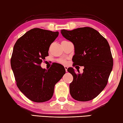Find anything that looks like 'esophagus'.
Masks as SVG:
<instances>
[{"label":"esophagus","instance_id":"1","mask_svg":"<svg viewBox=\"0 0 123 123\" xmlns=\"http://www.w3.org/2000/svg\"><path fill=\"white\" fill-rule=\"evenodd\" d=\"M65 68L66 71V72H67V69H68V67H67V66H65Z\"/></svg>","mask_w":123,"mask_h":123}]
</instances>
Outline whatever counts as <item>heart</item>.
<instances>
[{
	"label": "heart",
	"mask_w": 123,
	"mask_h": 123,
	"mask_svg": "<svg viewBox=\"0 0 123 123\" xmlns=\"http://www.w3.org/2000/svg\"><path fill=\"white\" fill-rule=\"evenodd\" d=\"M60 62H61V63H63V64H65V63H66V62L65 61V60H60Z\"/></svg>",
	"instance_id": "b5f03b06"
}]
</instances>
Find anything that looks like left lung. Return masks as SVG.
Wrapping results in <instances>:
<instances>
[{
  "mask_svg": "<svg viewBox=\"0 0 123 123\" xmlns=\"http://www.w3.org/2000/svg\"><path fill=\"white\" fill-rule=\"evenodd\" d=\"M61 33L74 46V64L84 67L81 74L72 67L67 69L73 77L69 85L71 96L79 101L92 100L106 87L113 68V61L108 43L98 31L90 27L62 30Z\"/></svg>",
  "mask_w": 123,
  "mask_h": 123,
  "instance_id": "left-lung-1",
  "label": "left lung"
}]
</instances>
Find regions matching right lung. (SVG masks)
<instances>
[{"mask_svg": "<svg viewBox=\"0 0 123 123\" xmlns=\"http://www.w3.org/2000/svg\"><path fill=\"white\" fill-rule=\"evenodd\" d=\"M58 34V32L33 28L19 38L13 46L11 66L17 86L33 102L50 100L55 85L66 73L65 67L59 63H54L48 70L40 66Z\"/></svg>", "mask_w": 123, "mask_h": 123, "instance_id": "1", "label": "right lung"}]
</instances>
